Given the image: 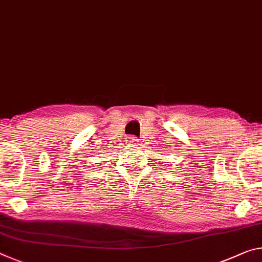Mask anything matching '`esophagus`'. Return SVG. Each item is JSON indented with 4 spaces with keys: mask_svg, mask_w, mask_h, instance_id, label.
<instances>
[{
    "mask_svg": "<svg viewBox=\"0 0 262 262\" xmlns=\"http://www.w3.org/2000/svg\"><path fill=\"white\" fill-rule=\"evenodd\" d=\"M138 142H139V140L135 138V136H130L129 138V143H132V144H138Z\"/></svg>",
    "mask_w": 262,
    "mask_h": 262,
    "instance_id": "34e87169",
    "label": "esophagus"
}]
</instances>
